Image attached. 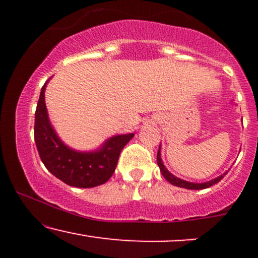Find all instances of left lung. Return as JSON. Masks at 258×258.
Segmentation results:
<instances>
[{
	"label": "left lung",
	"instance_id": "8db88e82",
	"mask_svg": "<svg viewBox=\"0 0 258 258\" xmlns=\"http://www.w3.org/2000/svg\"><path fill=\"white\" fill-rule=\"evenodd\" d=\"M160 149H161V146L159 147L158 159H156V161H158V165L160 167V171H161L162 176H164L165 179H166L167 182H170L171 184L179 186V188L191 189V190H200V189L210 188L211 185H214V184H216V183L220 182V180L224 177V174H227V172H226V173L221 174V176L216 177V178H214V179L209 180V182H204V183H193V182H188V180H184V179H180V178H178V177H176L174 174L171 173L170 171L165 167L164 162H162V159H161V153H160Z\"/></svg>",
	"mask_w": 258,
	"mask_h": 258
}]
</instances>
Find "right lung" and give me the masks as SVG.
<instances>
[{
  "label": "right lung",
  "mask_w": 258,
  "mask_h": 258,
  "mask_svg": "<svg viewBox=\"0 0 258 258\" xmlns=\"http://www.w3.org/2000/svg\"><path fill=\"white\" fill-rule=\"evenodd\" d=\"M49 80L41 88L35 112L34 136L38 155L47 170L68 185L93 188L104 184L116 168L121 150L135 133L112 136L98 149L91 152H80L68 147L59 138L48 117L44 91Z\"/></svg>",
  "instance_id": "right-lung-1"
}]
</instances>
